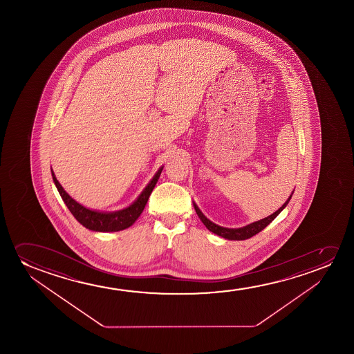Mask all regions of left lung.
Instances as JSON below:
<instances>
[{
    "label": "left lung",
    "mask_w": 354,
    "mask_h": 354,
    "mask_svg": "<svg viewBox=\"0 0 354 354\" xmlns=\"http://www.w3.org/2000/svg\"><path fill=\"white\" fill-rule=\"evenodd\" d=\"M294 194V192H292ZM290 197L288 198L286 203L281 205V208L278 209L277 212L271 214L270 216H267V218H262V220H259V221H255V223H249L247 226H244V227L241 228H226L221 227V226H218L216 223H212L209 218H205L204 216L203 213L199 210L198 207L194 203V210H196V213L198 215L199 218L202 220V223L205 225V227L208 228L210 232L215 233V234H218L220 237L225 238V239H230V241H244V239H248V238H252V236H255L259 232H261L263 228L268 226L270 223L277 218V215L281 213L283 209L286 208L288 203H289V201L291 199Z\"/></svg>",
    "instance_id": "1"
}]
</instances>
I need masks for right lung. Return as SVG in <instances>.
<instances>
[{"label":"right lung","instance_id":"right-lung-1","mask_svg":"<svg viewBox=\"0 0 354 354\" xmlns=\"http://www.w3.org/2000/svg\"><path fill=\"white\" fill-rule=\"evenodd\" d=\"M162 169H163V167L156 173L155 176L152 178L134 203L131 204L128 208L122 209L118 212H112V213H102V212L91 210V209L83 207L82 204L77 203L75 199L71 198L66 194L63 186L59 184L53 170H52V176H53L54 184L57 186L59 194L63 198L64 203L66 204L68 210L71 212L78 223L88 230H92L95 232H117V231H122L124 228L131 227V225L136 223V218L140 216V214L142 213V210L149 201L152 189H155L156 184L160 179Z\"/></svg>","mask_w":354,"mask_h":354}]
</instances>
